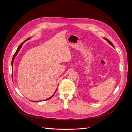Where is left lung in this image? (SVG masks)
Wrapping results in <instances>:
<instances>
[{
    "mask_svg": "<svg viewBox=\"0 0 132 132\" xmlns=\"http://www.w3.org/2000/svg\"><path fill=\"white\" fill-rule=\"evenodd\" d=\"M104 38L105 40H107V42L109 43V44H110V45H111V46H112L114 48V46H113V44H112V43H111V42H110V41L109 39H108L107 38Z\"/></svg>",
    "mask_w": 132,
    "mask_h": 132,
    "instance_id": "1",
    "label": "left lung"
}]
</instances>
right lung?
Listing matches in <instances>:
<instances>
[{"label": "right lung", "mask_w": 132, "mask_h": 132, "mask_svg": "<svg viewBox=\"0 0 132 132\" xmlns=\"http://www.w3.org/2000/svg\"><path fill=\"white\" fill-rule=\"evenodd\" d=\"M30 38H28V39H26L25 40H24L23 42H22L21 44H20V45L19 46V47L18 48V49H17V50H16V52H15V53L14 54V56H13V59H12V72H13V63H14V59H15V57H16V56L17 55V54H18V52L19 51V50H20V49H21V48L22 47V45H23V44L26 42V41H27V40H28V39H29ZM13 73H12V77H13ZM57 90V89L56 90V91L55 92V93L53 94L51 96V97H50L49 98H47V99H46V100H49V99H50V98H51L54 95V94H55V93H56V92ZM40 101H32V102H40Z\"/></svg>", "instance_id": "obj_1"}]
</instances>
